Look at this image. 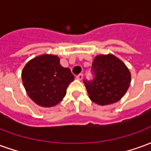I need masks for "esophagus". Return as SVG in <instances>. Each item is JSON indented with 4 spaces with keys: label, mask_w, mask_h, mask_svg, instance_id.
<instances>
[{
    "label": "esophagus",
    "mask_w": 151,
    "mask_h": 151,
    "mask_svg": "<svg viewBox=\"0 0 151 151\" xmlns=\"http://www.w3.org/2000/svg\"><path fill=\"white\" fill-rule=\"evenodd\" d=\"M76 78L78 79V80H82V78H83V74L82 73H79L78 75H77Z\"/></svg>",
    "instance_id": "34e87169"
}]
</instances>
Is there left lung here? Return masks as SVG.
Here are the masks:
<instances>
[{
	"mask_svg": "<svg viewBox=\"0 0 151 151\" xmlns=\"http://www.w3.org/2000/svg\"><path fill=\"white\" fill-rule=\"evenodd\" d=\"M95 78L84 81L91 100L99 105L116 103L129 89L131 73L120 59L112 55H99L92 63Z\"/></svg>",
	"mask_w": 151,
	"mask_h": 151,
	"instance_id": "obj_1",
	"label": "left lung"
}]
</instances>
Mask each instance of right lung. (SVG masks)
I'll return each mask as SVG.
<instances>
[{
  "label": "right lung",
  "instance_id": "add662e5",
  "mask_svg": "<svg viewBox=\"0 0 151 151\" xmlns=\"http://www.w3.org/2000/svg\"><path fill=\"white\" fill-rule=\"evenodd\" d=\"M26 91L41 107H53L66 95V89L74 80L71 70L60 64L57 56L43 54L27 63L22 72Z\"/></svg>",
  "mask_w": 151,
  "mask_h": 151
}]
</instances>
